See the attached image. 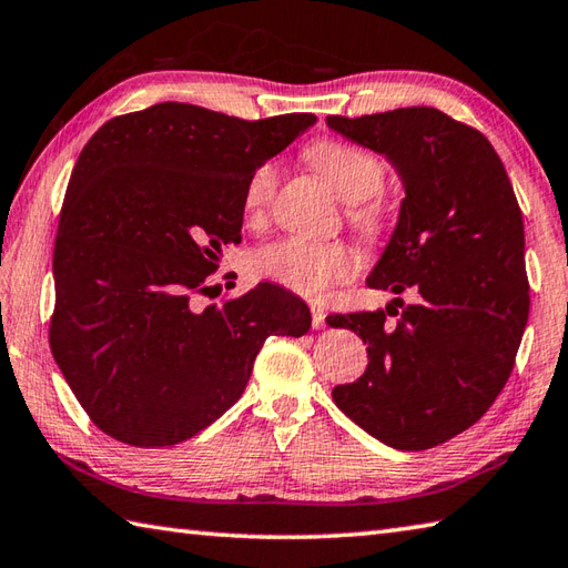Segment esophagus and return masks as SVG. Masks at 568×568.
<instances>
[{
	"mask_svg": "<svg viewBox=\"0 0 568 568\" xmlns=\"http://www.w3.org/2000/svg\"><path fill=\"white\" fill-rule=\"evenodd\" d=\"M311 311H313V327L315 329H323L325 327V311L320 305H311Z\"/></svg>",
	"mask_w": 568,
	"mask_h": 568,
	"instance_id": "obj_1",
	"label": "esophagus"
}]
</instances>
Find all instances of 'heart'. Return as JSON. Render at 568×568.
<instances>
[{
  "instance_id": "1",
  "label": "heart",
  "mask_w": 568,
  "mask_h": 568,
  "mask_svg": "<svg viewBox=\"0 0 568 568\" xmlns=\"http://www.w3.org/2000/svg\"><path fill=\"white\" fill-rule=\"evenodd\" d=\"M307 161L327 181L339 199L347 203H363L375 199L385 185V169L373 153L357 149L353 143L323 139L307 149ZM275 189V169H257L243 193V209L251 219L265 211ZM355 223L367 233L379 229V213L375 205H359L353 213ZM253 273L265 281L287 287L297 295L320 297L329 285L353 275L357 267L355 253L339 243H320L301 235H287L253 255Z\"/></svg>"
}]
</instances>
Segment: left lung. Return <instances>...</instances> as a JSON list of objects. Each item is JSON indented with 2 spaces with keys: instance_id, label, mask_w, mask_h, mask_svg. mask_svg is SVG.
Masks as SVG:
<instances>
[{
  "instance_id": "1",
  "label": "left lung",
  "mask_w": 568,
  "mask_h": 568,
  "mask_svg": "<svg viewBox=\"0 0 568 568\" xmlns=\"http://www.w3.org/2000/svg\"><path fill=\"white\" fill-rule=\"evenodd\" d=\"M325 123L395 169L405 199L367 285L417 295L397 325L383 311L327 317L355 329L369 357L333 399L389 447H437L471 427L511 375L529 320L519 203L491 143L439 109Z\"/></svg>"
}]
</instances>
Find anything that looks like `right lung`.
Instances as JSON below:
<instances>
[{
	"mask_svg": "<svg viewBox=\"0 0 568 568\" xmlns=\"http://www.w3.org/2000/svg\"><path fill=\"white\" fill-rule=\"evenodd\" d=\"M315 121L163 101L106 121L79 153L57 231L49 339L109 437L153 449L199 435L239 402L267 335L311 329V307L281 285L205 307L193 295L241 243L253 173Z\"/></svg>",
	"mask_w": 568,
	"mask_h": 568,
	"instance_id": "add662e5",
	"label": "right lung"
}]
</instances>
